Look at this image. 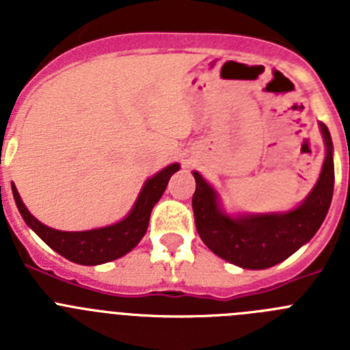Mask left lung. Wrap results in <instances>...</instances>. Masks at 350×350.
<instances>
[{
  "label": "left lung",
  "mask_w": 350,
  "mask_h": 350,
  "mask_svg": "<svg viewBox=\"0 0 350 350\" xmlns=\"http://www.w3.org/2000/svg\"><path fill=\"white\" fill-rule=\"evenodd\" d=\"M319 126L326 145L319 180L305 202L289 212L231 217L219 205L212 185L198 172L193 173L194 222L198 234L213 254L240 268L265 270L289 258L317 233L332 205L335 185L332 135L323 122Z\"/></svg>",
  "instance_id": "1"
}]
</instances>
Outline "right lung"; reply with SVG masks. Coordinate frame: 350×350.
I'll list each match as a JSON object with an SVG mask.
<instances>
[{
    "mask_svg": "<svg viewBox=\"0 0 350 350\" xmlns=\"http://www.w3.org/2000/svg\"><path fill=\"white\" fill-rule=\"evenodd\" d=\"M178 168L180 166L177 163H173V165L166 166L165 170L156 173L154 177L148 178L144 187H142L140 194H138L137 203L133 205L131 212L122 221L89 231L52 230V228L42 224L38 219L31 215L29 210L26 208V205L18 196L15 185H12V193H14L15 205H17L18 212L26 221V224L51 249H54L57 254L70 259V261L94 267V265L122 258L124 254H128L129 250L138 245V242L144 238L145 231H147L148 219H150V212H152L154 205L159 202V198L163 196L166 185H168L170 177L175 172H178Z\"/></svg>",
    "mask_w": 350,
    "mask_h": 350,
    "instance_id": "add662e5",
    "label": "right lung"
}]
</instances>
